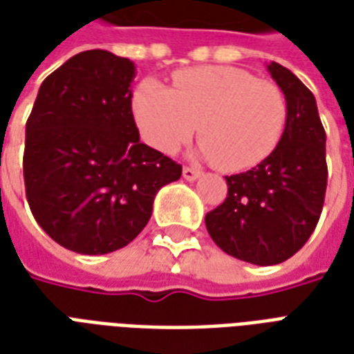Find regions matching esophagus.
<instances>
[{
	"mask_svg": "<svg viewBox=\"0 0 354 354\" xmlns=\"http://www.w3.org/2000/svg\"><path fill=\"white\" fill-rule=\"evenodd\" d=\"M201 175L198 167H190V166H185L183 167V177L187 180H196Z\"/></svg>",
	"mask_w": 354,
	"mask_h": 354,
	"instance_id": "34e87169",
	"label": "esophagus"
}]
</instances>
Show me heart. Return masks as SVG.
I'll return each instance as SVG.
<instances>
[{
    "mask_svg": "<svg viewBox=\"0 0 354 354\" xmlns=\"http://www.w3.org/2000/svg\"><path fill=\"white\" fill-rule=\"evenodd\" d=\"M138 130L151 147L174 153L199 124L201 155L225 171H243L274 153L288 124L280 87L235 66H199L174 76V89L153 78L132 95Z\"/></svg>",
    "mask_w": 354,
    "mask_h": 354,
    "instance_id": "b5f03b06",
    "label": "heart"
}]
</instances>
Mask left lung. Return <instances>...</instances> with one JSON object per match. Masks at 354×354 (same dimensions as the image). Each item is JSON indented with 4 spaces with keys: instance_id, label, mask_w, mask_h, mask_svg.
Here are the masks:
<instances>
[{
    "instance_id": "left-lung-1",
    "label": "left lung",
    "mask_w": 354,
    "mask_h": 354,
    "mask_svg": "<svg viewBox=\"0 0 354 354\" xmlns=\"http://www.w3.org/2000/svg\"><path fill=\"white\" fill-rule=\"evenodd\" d=\"M267 68L288 100L283 138L261 164L225 177L227 198L205 216L216 246L259 267L286 261L306 244L328 177L326 134L313 93L280 63Z\"/></svg>"
}]
</instances>
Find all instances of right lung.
Instances as JSON below:
<instances>
[{
	"label": "right lung",
	"instance_id": "1",
	"mask_svg": "<svg viewBox=\"0 0 354 354\" xmlns=\"http://www.w3.org/2000/svg\"><path fill=\"white\" fill-rule=\"evenodd\" d=\"M136 66L87 50L42 82L26 123L24 183L37 224L76 254L123 248L147 225L156 192L180 164L140 142Z\"/></svg>",
	"mask_w": 354,
	"mask_h": 354
}]
</instances>
